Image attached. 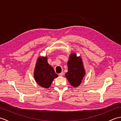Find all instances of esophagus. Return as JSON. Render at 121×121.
Wrapping results in <instances>:
<instances>
[{
  "label": "esophagus",
  "mask_w": 121,
  "mask_h": 121,
  "mask_svg": "<svg viewBox=\"0 0 121 121\" xmlns=\"http://www.w3.org/2000/svg\"><path fill=\"white\" fill-rule=\"evenodd\" d=\"M63 74H64V73H63V72H61V73H59V75H60V76H62V75H63Z\"/></svg>",
  "instance_id": "34e87169"
}]
</instances>
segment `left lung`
I'll return each instance as SVG.
<instances>
[{
	"instance_id": "left-lung-1",
	"label": "left lung",
	"mask_w": 121,
	"mask_h": 121,
	"mask_svg": "<svg viewBox=\"0 0 121 121\" xmlns=\"http://www.w3.org/2000/svg\"><path fill=\"white\" fill-rule=\"evenodd\" d=\"M68 66V72L65 74L66 78L72 86H78L85 74L80 56L77 57L75 54H72L69 57Z\"/></svg>"
}]
</instances>
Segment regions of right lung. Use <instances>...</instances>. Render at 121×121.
I'll return each mask as SVG.
<instances>
[{"mask_svg":"<svg viewBox=\"0 0 121 121\" xmlns=\"http://www.w3.org/2000/svg\"><path fill=\"white\" fill-rule=\"evenodd\" d=\"M58 76L53 68L49 65L46 56L38 59L35 68L34 78L39 85L48 88L50 86L53 79Z\"/></svg>","mask_w":121,"mask_h":121,"instance_id":"1","label":"right lung"}]
</instances>
